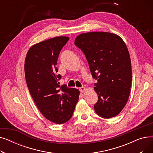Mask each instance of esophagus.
Listing matches in <instances>:
<instances>
[{
    "instance_id": "esophagus-1",
    "label": "esophagus",
    "mask_w": 153,
    "mask_h": 153,
    "mask_svg": "<svg viewBox=\"0 0 153 153\" xmlns=\"http://www.w3.org/2000/svg\"><path fill=\"white\" fill-rule=\"evenodd\" d=\"M79 91H80V92H81V93H83V92L85 91V88L84 87H80V88H79Z\"/></svg>"
}]
</instances>
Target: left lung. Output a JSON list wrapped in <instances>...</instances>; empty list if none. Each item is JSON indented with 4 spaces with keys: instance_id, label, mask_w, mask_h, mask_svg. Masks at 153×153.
Returning <instances> with one entry per match:
<instances>
[{
    "instance_id": "1",
    "label": "left lung",
    "mask_w": 153,
    "mask_h": 153,
    "mask_svg": "<svg viewBox=\"0 0 153 153\" xmlns=\"http://www.w3.org/2000/svg\"><path fill=\"white\" fill-rule=\"evenodd\" d=\"M74 44L85 54L98 101L94 110L98 115L110 118L119 114L129 98L131 65L123 40L108 32H88L79 35Z\"/></svg>"
}]
</instances>
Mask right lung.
Returning <instances> with one entry per match:
<instances>
[{
    "label": "right lung",
    "mask_w": 153,
    "mask_h": 153,
    "mask_svg": "<svg viewBox=\"0 0 153 153\" xmlns=\"http://www.w3.org/2000/svg\"><path fill=\"white\" fill-rule=\"evenodd\" d=\"M58 36L32 46L25 61V75L30 93L36 105L48 120L62 124L71 119L80 92L66 85L60 86L61 76L56 74L58 56L68 42Z\"/></svg>",
    "instance_id": "obj_1"
}]
</instances>
